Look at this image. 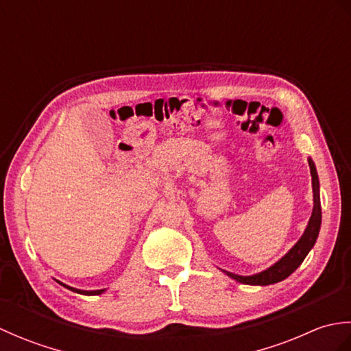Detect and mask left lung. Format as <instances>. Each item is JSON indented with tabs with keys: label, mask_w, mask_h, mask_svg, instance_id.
Wrapping results in <instances>:
<instances>
[{
	"label": "left lung",
	"mask_w": 351,
	"mask_h": 351,
	"mask_svg": "<svg viewBox=\"0 0 351 351\" xmlns=\"http://www.w3.org/2000/svg\"><path fill=\"white\" fill-rule=\"evenodd\" d=\"M309 169H311V176H312V193H314V208H312L311 219L308 221V226L304 229L303 235L300 240L297 241L293 247H291L285 255H283L278 263H274L265 270L259 271L252 276H240L235 273H230L226 270H220L228 274L229 278L235 279L237 282L244 283V285H271V283H278L283 279H287L289 274H293L300 264L308 256L311 249L314 247V244L319 234V228H322V202H319V181H318V173L315 169V164L312 158H308Z\"/></svg>",
	"instance_id": "obj_1"
}]
</instances>
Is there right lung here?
<instances>
[{"mask_svg": "<svg viewBox=\"0 0 351 351\" xmlns=\"http://www.w3.org/2000/svg\"><path fill=\"white\" fill-rule=\"evenodd\" d=\"M58 283H60V285H63L64 288H68V289H71V291H73V293H78V294H83V295H99V294H102L104 291L106 289H93V291H86V289H78V288H73V287H69V285H66V283H63V282H60V280H57Z\"/></svg>", "mask_w": 351, "mask_h": 351, "instance_id": "obj_1", "label": "right lung"}]
</instances>
